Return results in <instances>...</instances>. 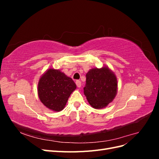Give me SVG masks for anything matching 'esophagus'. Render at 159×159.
Returning a JSON list of instances; mask_svg holds the SVG:
<instances>
[{"instance_id":"esophagus-1","label":"esophagus","mask_w":159,"mask_h":159,"mask_svg":"<svg viewBox=\"0 0 159 159\" xmlns=\"http://www.w3.org/2000/svg\"><path fill=\"white\" fill-rule=\"evenodd\" d=\"M75 84H76L77 86H78V88H80V87H81V81H80V80H77V81H75Z\"/></svg>"}]
</instances>
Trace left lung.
<instances>
[{"instance_id":"8db88e82","label":"left lung","mask_w":159,"mask_h":159,"mask_svg":"<svg viewBox=\"0 0 159 159\" xmlns=\"http://www.w3.org/2000/svg\"><path fill=\"white\" fill-rule=\"evenodd\" d=\"M84 92L91 107L95 109L105 108L116 96V76L107 66L91 69L86 74Z\"/></svg>"}]
</instances>
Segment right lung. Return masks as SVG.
<instances>
[{"instance_id":"1","label":"right lung","mask_w":159,"mask_h":159,"mask_svg":"<svg viewBox=\"0 0 159 159\" xmlns=\"http://www.w3.org/2000/svg\"><path fill=\"white\" fill-rule=\"evenodd\" d=\"M76 89L71 78L59 70L49 69L38 81V94L41 102L54 111L63 109L71 93Z\"/></svg>"}]
</instances>
